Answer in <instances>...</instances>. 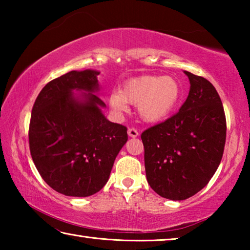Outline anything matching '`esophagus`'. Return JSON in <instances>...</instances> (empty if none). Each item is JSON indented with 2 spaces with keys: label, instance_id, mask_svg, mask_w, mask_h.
<instances>
[{
  "label": "esophagus",
  "instance_id": "1",
  "mask_svg": "<svg viewBox=\"0 0 250 250\" xmlns=\"http://www.w3.org/2000/svg\"><path fill=\"white\" fill-rule=\"evenodd\" d=\"M128 134L131 138H137L139 135V132L134 128H130V129H128Z\"/></svg>",
  "mask_w": 250,
  "mask_h": 250
}]
</instances>
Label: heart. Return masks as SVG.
Returning a JSON list of instances; mask_svg holds the SVG:
<instances>
[{
	"label": "heart",
	"mask_w": 250,
	"mask_h": 250,
	"mask_svg": "<svg viewBox=\"0 0 250 250\" xmlns=\"http://www.w3.org/2000/svg\"><path fill=\"white\" fill-rule=\"evenodd\" d=\"M182 97L180 83L171 76H140L122 84L120 92L109 96V104L116 112L128 110V103L137 104L141 119L154 124L174 111Z\"/></svg>",
	"instance_id": "heart-1"
}]
</instances>
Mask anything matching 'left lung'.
Masks as SVG:
<instances>
[{"label":"left lung","instance_id":"8db88e82","mask_svg":"<svg viewBox=\"0 0 250 250\" xmlns=\"http://www.w3.org/2000/svg\"><path fill=\"white\" fill-rule=\"evenodd\" d=\"M191 87L179 112L143 131L147 183L160 196L183 201L205 188L221 163L226 118L208 80L184 70Z\"/></svg>","mask_w":250,"mask_h":250}]
</instances>
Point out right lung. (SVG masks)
<instances>
[{"label":"right lung","instance_id":"add662e5","mask_svg":"<svg viewBox=\"0 0 250 250\" xmlns=\"http://www.w3.org/2000/svg\"><path fill=\"white\" fill-rule=\"evenodd\" d=\"M99 74L73 70L52 80L32 109L28 140L34 164L50 188L67 196L99 192L128 141L125 126L104 116L105 104L96 95Z\"/></svg>","mask_w":250,"mask_h":250}]
</instances>
